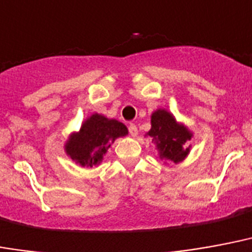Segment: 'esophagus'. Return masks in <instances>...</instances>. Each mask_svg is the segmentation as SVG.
<instances>
[{"label":"esophagus","mask_w":252,"mask_h":252,"mask_svg":"<svg viewBox=\"0 0 252 252\" xmlns=\"http://www.w3.org/2000/svg\"><path fill=\"white\" fill-rule=\"evenodd\" d=\"M128 129H129V135H131L132 137H136L137 133H139V131H137V126H136L135 124H131V126H128Z\"/></svg>","instance_id":"1"}]
</instances>
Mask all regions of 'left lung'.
I'll list each match as a JSON object with an SVG mask.
<instances>
[{"label":"left lung","mask_w":252,"mask_h":252,"mask_svg":"<svg viewBox=\"0 0 252 252\" xmlns=\"http://www.w3.org/2000/svg\"><path fill=\"white\" fill-rule=\"evenodd\" d=\"M147 136L156 145L160 159L180 163L189 154L191 145L186 144L192 139L193 133L179 123L171 112L159 108L151 115V129Z\"/></svg>","instance_id":"obj_1"}]
</instances>
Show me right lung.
I'll return each mask as SVG.
<instances>
[{
  "mask_svg": "<svg viewBox=\"0 0 252 252\" xmlns=\"http://www.w3.org/2000/svg\"><path fill=\"white\" fill-rule=\"evenodd\" d=\"M126 135L128 128L123 123L93 113L83 121L80 131L69 135L65 154L81 167L92 168L101 163L113 141Z\"/></svg>",
  "mask_w": 252,
  "mask_h": 252,
  "instance_id": "1",
  "label": "right lung"
}]
</instances>
